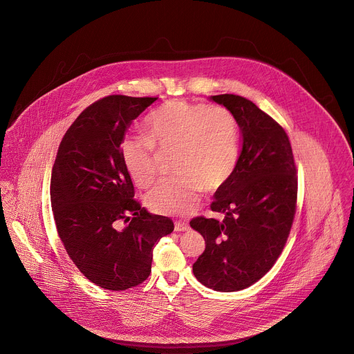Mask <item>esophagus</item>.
<instances>
[{
  "label": "esophagus",
  "mask_w": 354,
  "mask_h": 354,
  "mask_svg": "<svg viewBox=\"0 0 354 354\" xmlns=\"http://www.w3.org/2000/svg\"><path fill=\"white\" fill-rule=\"evenodd\" d=\"M189 230V225L187 224V223H184V221H176V224H174V231L176 232H185V231H188Z\"/></svg>",
  "instance_id": "esophagus-1"
}]
</instances>
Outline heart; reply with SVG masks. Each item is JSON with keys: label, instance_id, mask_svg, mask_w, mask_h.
<instances>
[{"label": "heart", "instance_id": "1", "mask_svg": "<svg viewBox=\"0 0 354 354\" xmlns=\"http://www.w3.org/2000/svg\"><path fill=\"white\" fill-rule=\"evenodd\" d=\"M147 138L127 137L120 145L122 163L141 188L158 176L156 151L173 152L177 174L148 192L145 203L158 214L191 213L202 189H220L234 174L239 160V131L234 114L225 107L169 102L147 119Z\"/></svg>", "mask_w": 354, "mask_h": 354}]
</instances>
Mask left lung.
Here are the masks:
<instances>
[{"label":"left lung","instance_id":"left-lung-1","mask_svg":"<svg viewBox=\"0 0 354 354\" xmlns=\"http://www.w3.org/2000/svg\"><path fill=\"white\" fill-rule=\"evenodd\" d=\"M210 99L234 114L241 151L210 206L224 220L191 221L206 241L192 269L203 286L232 292L258 281L281 254L295 216L298 177L288 136L274 119L241 96Z\"/></svg>","mask_w":354,"mask_h":354}]
</instances>
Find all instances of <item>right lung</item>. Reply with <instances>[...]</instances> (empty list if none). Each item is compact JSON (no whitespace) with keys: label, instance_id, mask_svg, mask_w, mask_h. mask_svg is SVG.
<instances>
[{"label":"right lung","instance_id":"right-lung-1","mask_svg":"<svg viewBox=\"0 0 354 354\" xmlns=\"http://www.w3.org/2000/svg\"><path fill=\"white\" fill-rule=\"evenodd\" d=\"M156 99L113 95L89 106L66 131L52 169L59 237L81 273L104 290L141 284L151 273L153 245L174 230L169 217L133 199L120 159L127 129Z\"/></svg>","mask_w":354,"mask_h":354}]
</instances>
